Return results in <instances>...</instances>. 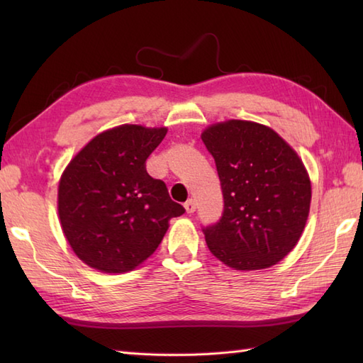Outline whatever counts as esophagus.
Instances as JSON below:
<instances>
[{"mask_svg":"<svg viewBox=\"0 0 363 363\" xmlns=\"http://www.w3.org/2000/svg\"><path fill=\"white\" fill-rule=\"evenodd\" d=\"M184 207H186V212L187 213H194L196 211V204H195L194 199H189V201L184 204Z\"/></svg>","mask_w":363,"mask_h":363,"instance_id":"34e87169","label":"esophagus"}]
</instances>
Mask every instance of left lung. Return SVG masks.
<instances>
[{
  "label": "left lung",
  "mask_w": 363,
  "mask_h": 363,
  "mask_svg": "<svg viewBox=\"0 0 363 363\" xmlns=\"http://www.w3.org/2000/svg\"><path fill=\"white\" fill-rule=\"evenodd\" d=\"M215 159L225 211L206 243L238 272L276 265L295 248L309 218L312 186L298 152L265 125L226 120L201 134Z\"/></svg>",
  "instance_id": "1"
}]
</instances>
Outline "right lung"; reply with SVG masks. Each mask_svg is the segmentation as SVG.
I'll use <instances>...</instances> for the list:
<instances>
[{
  "label": "right lung",
  "mask_w": 363,
  "mask_h": 363,
  "mask_svg": "<svg viewBox=\"0 0 363 363\" xmlns=\"http://www.w3.org/2000/svg\"><path fill=\"white\" fill-rule=\"evenodd\" d=\"M167 128L120 125L95 135L68 162L57 189L62 233L84 264L101 273H128L157 250L184 207L145 162Z\"/></svg>",
  "instance_id": "1"
}]
</instances>
